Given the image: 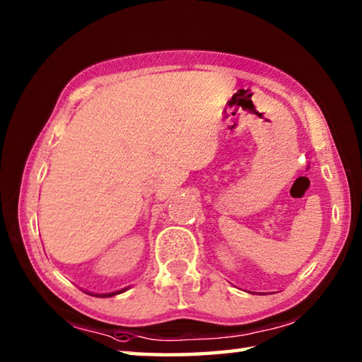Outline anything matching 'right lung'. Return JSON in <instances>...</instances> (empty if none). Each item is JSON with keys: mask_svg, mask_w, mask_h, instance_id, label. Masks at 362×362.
I'll use <instances>...</instances> for the list:
<instances>
[{"mask_svg": "<svg viewBox=\"0 0 362 362\" xmlns=\"http://www.w3.org/2000/svg\"><path fill=\"white\" fill-rule=\"evenodd\" d=\"M125 290H129V288H122V290H119V291H112V293H91V295H93V296H101V298H109V296H114V295L124 293Z\"/></svg>", "mask_w": 362, "mask_h": 362, "instance_id": "obj_1", "label": "right lung"}]
</instances>
